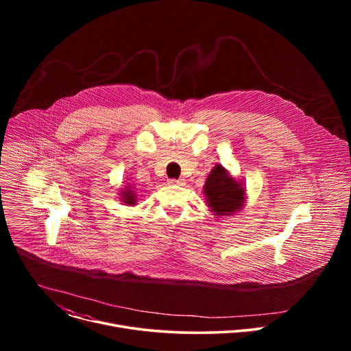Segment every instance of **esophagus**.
Here are the masks:
<instances>
[{
    "label": "esophagus",
    "mask_w": 351,
    "mask_h": 351,
    "mask_svg": "<svg viewBox=\"0 0 351 351\" xmlns=\"http://www.w3.org/2000/svg\"><path fill=\"white\" fill-rule=\"evenodd\" d=\"M168 184H171V186H184L186 184V180L184 179H169L168 180Z\"/></svg>",
    "instance_id": "1"
}]
</instances>
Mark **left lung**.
I'll list each match as a JSON object with an SVG mask.
<instances>
[{
	"label": "left lung",
	"instance_id": "1",
	"mask_svg": "<svg viewBox=\"0 0 351 351\" xmlns=\"http://www.w3.org/2000/svg\"><path fill=\"white\" fill-rule=\"evenodd\" d=\"M203 190L207 206L217 218L229 217L241 211L245 203V187L243 182L236 180L221 164H217L210 172Z\"/></svg>",
	"mask_w": 351,
	"mask_h": 351
}]
</instances>
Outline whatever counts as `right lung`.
Returning a JSON list of instances; mask_svg holds the SVG:
<instances>
[{
	"mask_svg": "<svg viewBox=\"0 0 351 351\" xmlns=\"http://www.w3.org/2000/svg\"><path fill=\"white\" fill-rule=\"evenodd\" d=\"M136 187L128 182V186H125L119 193V199L126 206H136L137 204V193Z\"/></svg>",
	"mask_w": 351,
	"mask_h": 351,
	"instance_id": "right-lung-1",
	"label": "right lung"
}]
</instances>
